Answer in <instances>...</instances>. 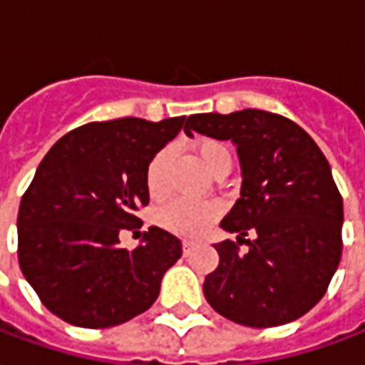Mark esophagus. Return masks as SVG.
Here are the masks:
<instances>
[{
	"label": "esophagus",
	"mask_w": 365,
	"mask_h": 365,
	"mask_svg": "<svg viewBox=\"0 0 365 365\" xmlns=\"http://www.w3.org/2000/svg\"><path fill=\"white\" fill-rule=\"evenodd\" d=\"M182 250H183V255H190L191 250H193V242H190V240H183Z\"/></svg>",
	"instance_id": "1"
}]
</instances>
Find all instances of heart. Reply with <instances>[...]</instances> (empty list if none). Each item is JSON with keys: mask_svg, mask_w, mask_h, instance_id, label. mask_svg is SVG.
Listing matches in <instances>:
<instances>
[{"mask_svg": "<svg viewBox=\"0 0 365 365\" xmlns=\"http://www.w3.org/2000/svg\"><path fill=\"white\" fill-rule=\"evenodd\" d=\"M193 153L199 164L210 175L218 174L220 170L230 168V155L228 148L217 139L201 137L193 143ZM168 160L170 150H158L145 172V185L148 195L153 199H160L168 191ZM220 205L218 203H193V201H172L158 212V224L166 230L174 232L178 236L197 237L209 230L210 224L220 217Z\"/></svg>", "mask_w": 365, "mask_h": 365, "instance_id": "b5f03b06", "label": "heart"}]
</instances>
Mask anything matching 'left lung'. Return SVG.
<instances>
[{
  "instance_id": "1",
  "label": "left lung",
  "mask_w": 365,
  "mask_h": 365,
  "mask_svg": "<svg viewBox=\"0 0 365 365\" xmlns=\"http://www.w3.org/2000/svg\"><path fill=\"white\" fill-rule=\"evenodd\" d=\"M183 131L230 139L244 174L220 226L248 251L232 240L215 245L220 263L203 284L210 307L259 329L302 317L325 296L342 255V197L325 155L298 123L257 108L193 114Z\"/></svg>"
}]
</instances>
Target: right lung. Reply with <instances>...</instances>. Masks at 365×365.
<instances>
[{"mask_svg": "<svg viewBox=\"0 0 365 365\" xmlns=\"http://www.w3.org/2000/svg\"><path fill=\"white\" fill-rule=\"evenodd\" d=\"M183 123L185 115L93 121L63 135L40 162L19 207V265L59 319L106 329L155 304L182 242L150 226L143 245L128 251L120 234L143 226L137 210L148 205V162Z\"/></svg>", "mask_w": 365, "mask_h": 365, "instance_id": "add662e5", "label": "right lung"}]
</instances>
